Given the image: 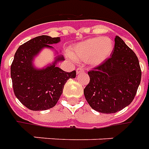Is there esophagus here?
<instances>
[{
	"label": "esophagus",
	"instance_id": "esophagus-1",
	"mask_svg": "<svg viewBox=\"0 0 149 149\" xmlns=\"http://www.w3.org/2000/svg\"><path fill=\"white\" fill-rule=\"evenodd\" d=\"M84 70H85L83 69V68H82V67H79V68H77L76 72L77 74H80V73L84 72Z\"/></svg>",
	"mask_w": 149,
	"mask_h": 149
}]
</instances>
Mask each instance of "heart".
I'll return each instance as SVG.
<instances>
[{"mask_svg": "<svg viewBox=\"0 0 149 149\" xmlns=\"http://www.w3.org/2000/svg\"><path fill=\"white\" fill-rule=\"evenodd\" d=\"M113 50V42L109 38L96 37L86 39L70 47L69 54L73 59L86 61L97 66L103 63Z\"/></svg>", "mask_w": 149, "mask_h": 149, "instance_id": "obj_1", "label": "heart"}]
</instances>
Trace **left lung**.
<instances>
[{
    "mask_svg": "<svg viewBox=\"0 0 149 149\" xmlns=\"http://www.w3.org/2000/svg\"><path fill=\"white\" fill-rule=\"evenodd\" d=\"M89 83L84 88L87 103L94 110L116 113L128 106L141 80L139 60L120 37L115 38L111 58L88 71Z\"/></svg>",
    "mask_w": 149,
    "mask_h": 149,
    "instance_id": "8db88e82",
    "label": "left lung"
}]
</instances>
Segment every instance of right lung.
Segmentation results:
<instances>
[{
  "label": "right lung",
  "instance_id": "obj_1",
  "mask_svg": "<svg viewBox=\"0 0 149 149\" xmlns=\"http://www.w3.org/2000/svg\"><path fill=\"white\" fill-rule=\"evenodd\" d=\"M60 42V38L42 35L36 37L19 46L11 65V79L16 97L29 110L44 111L56 105L69 79L76 76V71L66 72L55 66L63 60L58 57L46 69L37 70L33 66V58L44 47Z\"/></svg>",
  "mask_w": 149,
  "mask_h": 149
}]
</instances>
